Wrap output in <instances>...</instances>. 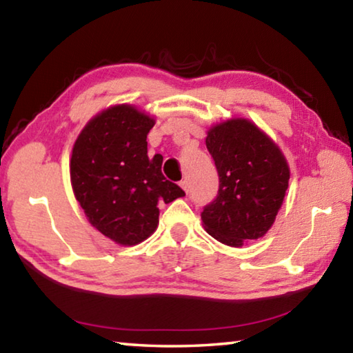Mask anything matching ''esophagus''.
<instances>
[{
  "mask_svg": "<svg viewBox=\"0 0 353 353\" xmlns=\"http://www.w3.org/2000/svg\"><path fill=\"white\" fill-rule=\"evenodd\" d=\"M179 185H181V188L185 191V193H188V181H187V179H183V181L179 182Z\"/></svg>",
  "mask_w": 353,
  "mask_h": 353,
  "instance_id": "esophagus-1",
  "label": "esophagus"
}]
</instances>
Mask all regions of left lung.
I'll return each mask as SVG.
<instances>
[{"mask_svg":"<svg viewBox=\"0 0 353 353\" xmlns=\"http://www.w3.org/2000/svg\"><path fill=\"white\" fill-rule=\"evenodd\" d=\"M205 145L219 176L216 199L201 213L207 234L232 248L265 236L288 190L283 152L246 118L213 124Z\"/></svg>","mask_w":353,"mask_h":353,"instance_id":"8db88e82","label":"left lung"}]
</instances>
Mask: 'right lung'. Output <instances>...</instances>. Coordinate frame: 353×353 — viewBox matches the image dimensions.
Returning a JSON list of instances; mask_svg holds the SVG:
<instances>
[{
    "instance_id": "add662e5",
    "label": "right lung",
    "mask_w": 353,
    "mask_h": 353,
    "mask_svg": "<svg viewBox=\"0 0 353 353\" xmlns=\"http://www.w3.org/2000/svg\"><path fill=\"white\" fill-rule=\"evenodd\" d=\"M155 119L132 104H117L88 121L73 145L70 179L94 229L121 246H135L159 225V204L185 196L162 174L163 157L148 155Z\"/></svg>"
}]
</instances>
